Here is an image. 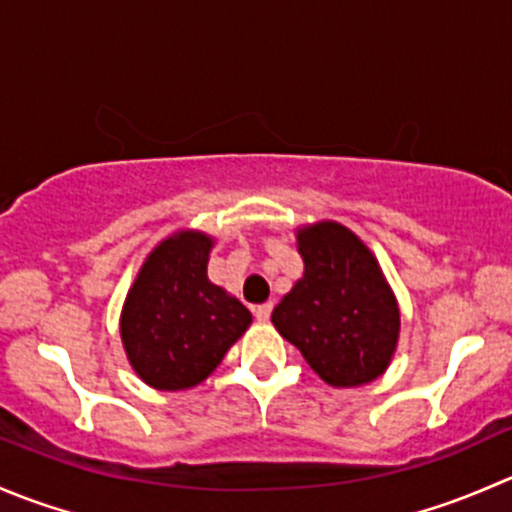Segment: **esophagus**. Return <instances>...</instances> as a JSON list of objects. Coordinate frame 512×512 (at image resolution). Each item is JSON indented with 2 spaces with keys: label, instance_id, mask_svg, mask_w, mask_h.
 I'll return each instance as SVG.
<instances>
[{
  "label": "esophagus",
  "instance_id": "34e87169",
  "mask_svg": "<svg viewBox=\"0 0 512 512\" xmlns=\"http://www.w3.org/2000/svg\"><path fill=\"white\" fill-rule=\"evenodd\" d=\"M270 314H272V302L257 304V307H255L257 322H267V319H270Z\"/></svg>",
  "mask_w": 512,
  "mask_h": 512
}]
</instances>
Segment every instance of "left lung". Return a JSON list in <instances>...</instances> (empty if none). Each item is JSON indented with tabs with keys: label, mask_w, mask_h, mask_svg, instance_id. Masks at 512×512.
Instances as JSON below:
<instances>
[{
	"label": "left lung",
	"mask_w": 512,
	"mask_h": 512,
	"mask_svg": "<svg viewBox=\"0 0 512 512\" xmlns=\"http://www.w3.org/2000/svg\"><path fill=\"white\" fill-rule=\"evenodd\" d=\"M304 275L272 324L337 389L369 384L389 366L401 314L369 247L349 227L322 220L297 230Z\"/></svg>",
	"instance_id": "1"
}]
</instances>
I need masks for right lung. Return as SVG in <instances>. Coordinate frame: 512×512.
<instances>
[{
  "label": "right lung",
  "mask_w": 512,
  "mask_h": 512,
  "mask_svg": "<svg viewBox=\"0 0 512 512\" xmlns=\"http://www.w3.org/2000/svg\"><path fill=\"white\" fill-rule=\"evenodd\" d=\"M210 250L205 232H175L146 257L128 289L123 349L153 389L198 386L252 324L250 309L208 280Z\"/></svg>",
  "instance_id": "obj_1"
}]
</instances>
